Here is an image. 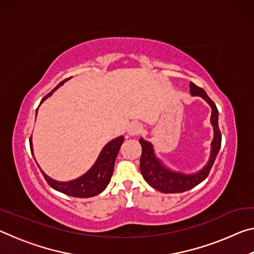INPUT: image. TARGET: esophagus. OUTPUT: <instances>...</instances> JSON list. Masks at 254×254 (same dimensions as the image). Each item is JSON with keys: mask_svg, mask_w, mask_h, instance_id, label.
I'll list each match as a JSON object with an SVG mask.
<instances>
[{"mask_svg": "<svg viewBox=\"0 0 254 254\" xmlns=\"http://www.w3.org/2000/svg\"><path fill=\"white\" fill-rule=\"evenodd\" d=\"M141 131H142V127H141L139 123H132L127 128V135L128 136H135L137 134H140Z\"/></svg>", "mask_w": 254, "mask_h": 254, "instance_id": "34e87169", "label": "esophagus"}]
</instances>
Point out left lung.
Masks as SVG:
<instances>
[{
  "label": "left lung",
  "instance_id": "8db88e82",
  "mask_svg": "<svg viewBox=\"0 0 254 254\" xmlns=\"http://www.w3.org/2000/svg\"><path fill=\"white\" fill-rule=\"evenodd\" d=\"M190 87V94L192 96H199L204 101L208 103L212 109V115H210V124L213 126L214 137L210 143V154L209 159L206 165L199 171L194 174H183L179 171H175L167 167L160 159L157 157L154 152L153 144L145 141L143 137L139 140L141 147H142V154L140 160V170L143 178L150 186L157 189V190L165 192V194H177V192H184L189 189L194 188L200 184L207 177L213 163L217 157V153L221 149L222 135L220 127H218V111L214 102L207 96V94L203 88L196 86L194 83L189 84Z\"/></svg>",
  "mask_w": 254,
  "mask_h": 254
}]
</instances>
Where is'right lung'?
I'll list each match as a JSON object with an SVG mask.
<instances>
[{
    "instance_id": "add662e5",
    "label": "right lung",
    "mask_w": 254,
    "mask_h": 254,
    "mask_svg": "<svg viewBox=\"0 0 254 254\" xmlns=\"http://www.w3.org/2000/svg\"><path fill=\"white\" fill-rule=\"evenodd\" d=\"M71 77L60 81L53 91H51L49 94H47V95L42 98L40 104H42V102H45V100H47V98L53 95V93L55 91H57L60 86H63L65 84V81H67ZM37 113H38V110H37ZM123 141H124V137L122 135L111 140L110 142L106 143L104 145V148L102 149L101 153L98 154V158L96 159L95 163L91 167V169L86 171V173L83 176H80V177L76 178L74 180H69V182H58V180L53 179L42 171V169L40 168V166L38 165V163L37 165L40 168L42 175H44L45 179L47 180V183H48L50 186L55 189V190L63 192V194L68 195V196L78 197V198H88V197H94L98 194H101V192L107 187V185L110 184L111 177L112 175H113V170H114V163H115V160H117L118 153L120 151V148H121ZM30 149H31V153L33 156L32 137H30ZM34 160H36V158H34Z\"/></svg>"
}]
</instances>
